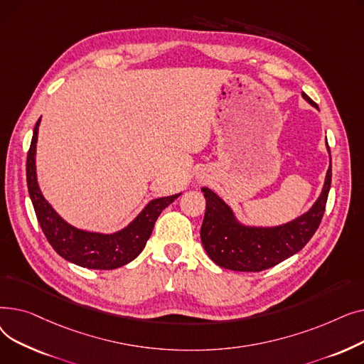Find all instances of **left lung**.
<instances>
[{"mask_svg":"<svg viewBox=\"0 0 364 364\" xmlns=\"http://www.w3.org/2000/svg\"><path fill=\"white\" fill-rule=\"evenodd\" d=\"M304 100L317 105L302 92ZM326 147L331 150L326 140ZM332 181V165L326 172L321 193L307 213L279 225L243 224L211 188L202 187L206 211L200 240L208 257L223 269L233 272H262L299 252L313 237L324 214Z\"/></svg>","mask_w":364,"mask_h":364,"instance_id":"1","label":"left lung"}]
</instances>
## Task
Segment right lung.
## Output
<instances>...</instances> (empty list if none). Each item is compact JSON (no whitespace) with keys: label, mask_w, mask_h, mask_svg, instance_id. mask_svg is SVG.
I'll list each match as a JSON object with an SVG mask.
<instances>
[{"label":"right lung","mask_w":364,"mask_h":364,"mask_svg":"<svg viewBox=\"0 0 364 364\" xmlns=\"http://www.w3.org/2000/svg\"><path fill=\"white\" fill-rule=\"evenodd\" d=\"M41 118L33 128V136L28 151L26 181L35 214L53 250L69 262L84 269L113 270L136 259L151 235L153 227L164 209L181 193L151 199L141 213L127 227L114 233L87 232L65 221L44 198L36 178V141Z\"/></svg>","instance_id":"1"}]
</instances>
